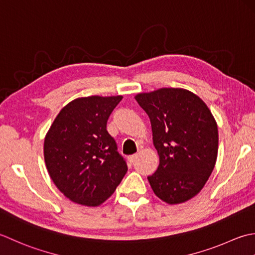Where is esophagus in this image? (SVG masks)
Wrapping results in <instances>:
<instances>
[{"label":"esophagus","mask_w":255,"mask_h":255,"mask_svg":"<svg viewBox=\"0 0 255 255\" xmlns=\"http://www.w3.org/2000/svg\"><path fill=\"white\" fill-rule=\"evenodd\" d=\"M137 158V154H134V155H131V156H128V162L131 163V164H133L134 162H135V159Z\"/></svg>","instance_id":"34e87169"}]
</instances>
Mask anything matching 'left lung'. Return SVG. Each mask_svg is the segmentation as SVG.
<instances>
[{
	"mask_svg": "<svg viewBox=\"0 0 255 255\" xmlns=\"http://www.w3.org/2000/svg\"><path fill=\"white\" fill-rule=\"evenodd\" d=\"M147 113L159 165L147 179L154 194L169 205L181 204L204 188L215 168L218 127L206 103L180 88L138 93Z\"/></svg>",
	"mask_w": 255,
	"mask_h": 255,
	"instance_id": "obj_1",
	"label": "left lung"
}]
</instances>
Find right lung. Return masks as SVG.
Returning <instances> with one entry per match:
<instances>
[{"mask_svg": "<svg viewBox=\"0 0 255 255\" xmlns=\"http://www.w3.org/2000/svg\"><path fill=\"white\" fill-rule=\"evenodd\" d=\"M122 96L78 98L64 107L44 142L50 178L67 198L96 207L110 197L128 165L107 131V122Z\"/></svg>", "mask_w": 255, "mask_h": 255, "instance_id": "obj_1", "label": "right lung"}]
</instances>
